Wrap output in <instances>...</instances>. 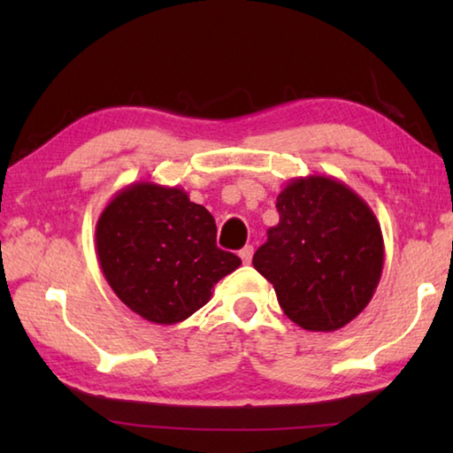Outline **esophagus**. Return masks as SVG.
<instances>
[{
    "mask_svg": "<svg viewBox=\"0 0 453 453\" xmlns=\"http://www.w3.org/2000/svg\"><path fill=\"white\" fill-rule=\"evenodd\" d=\"M240 257L243 264H250L251 257H254V245H245V248L240 251Z\"/></svg>",
    "mask_w": 453,
    "mask_h": 453,
    "instance_id": "esophagus-1",
    "label": "esophagus"
}]
</instances>
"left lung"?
Segmentation results:
<instances>
[{
  "label": "left lung",
  "mask_w": 453,
  "mask_h": 453,
  "mask_svg": "<svg viewBox=\"0 0 453 453\" xmlns=\"http://www.w3.org/2000/svg\"><path fill=\"white\" fill-rule=\"evenodd\" d=\"M280 224L267 229L254 267L286 316L308 332H335L372 302L383 235L370 205L327 175L294 178L280 191Z\"/></svg>",
  "instance_id": "8db88e82"
}]
</instances>
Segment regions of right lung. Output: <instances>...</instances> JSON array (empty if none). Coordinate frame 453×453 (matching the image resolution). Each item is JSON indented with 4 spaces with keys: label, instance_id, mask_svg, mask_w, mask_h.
Returning <instances> with one entry per match:
<instances>
[{
    "label": "right lung",
    "instance_id": "right-lung-1",
    "mask_svg": "<svg viewBox=\"0 0 453 453\" xmlns=\"http://www.w3.org/2000/svg\"><path fill=\"white\" fill-rule=\"evenodd\" d=\"M216 219L181 188L135 181L119 189L96 226L104 278L129 310L172 326L211 300L242 259L216 245Z\"/></svg>",
    "mask_w": 453,
    "mask_h": 453
}]
</instances>
